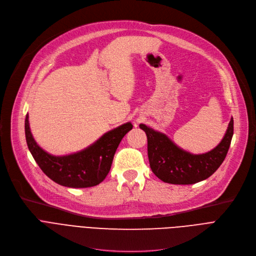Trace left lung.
<instances>
[{
	"instance_id": "8db88e82",
	"label": "left lung",
	"mask_w": 256,
	"mask_h": 256,
	"mask_svg": "<svg viewBox=\"0 0 256 256\" xmlns=\"http://www.w3.org/2000/svg\"><path fill=\"white\" fill-rule=\"evenodd\" d=\"M140 128L147 136L150 165L156 176L168 184H192L210 178L223 163L234 135V118L218 146L202 154L182 150L164 134L145 124H140Z\"/></svg>"
}]
</instances>
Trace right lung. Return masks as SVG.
<instances>
[{
	"label": "right lung",
	"mask_w": 256,
	"mask_h": 256,
	"mask_svg": "<svg viewBox=\"0 0 256 256\" xmlns=\"http://www.w3.org/2000/svg\"><path fill=\"white\" fill-rule=\"evenodd\" d=\"M132 128L130 122L124 124L106 132L96 143L82 152L55 156L44 152L35 142L28 114L24 120L26 140L35 162L48 178L68 188H88L100 184L111 169L120 141Z\"/></svg>",
	"instance_id": "1"
}]
</instances>
